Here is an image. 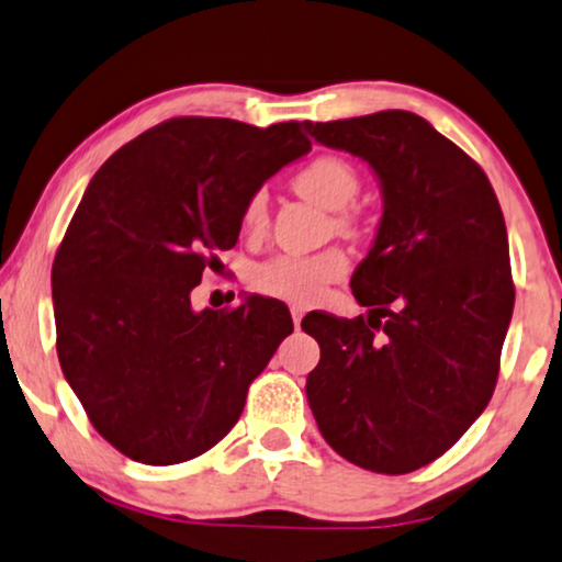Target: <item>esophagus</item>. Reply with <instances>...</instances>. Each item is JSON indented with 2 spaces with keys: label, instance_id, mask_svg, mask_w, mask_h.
Segmentation results:
<instances>
[{
  "label": "esophagus",
  "instance_id": "34e87169",
  "mask_svg": "<svg viewBox=\"0 0 562 562\" xmlns=\"http://www.w3.org/2000/svg\"><path fill=\"white\" fill-rule=\"evenodd\" d=\"M290 313H293V324L301 326V321H303V316H305L303 305H293V308H290Z\"/></svg>",
  "mask_w": 562,
  "mask_h": 562
}]
</instances>
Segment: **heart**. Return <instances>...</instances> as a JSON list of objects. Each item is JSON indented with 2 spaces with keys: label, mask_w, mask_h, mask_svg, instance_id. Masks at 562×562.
I'll return each mask as SVG.
<instances>
[{
  "label": "heart",
  "mask_w": 562,
  "mask_h": 562,
  "mask_svg": "<svg viewBox=\"0 0 562 562\" xmlns=\"http://www.w3.org/2000/svg\"><path fill=\"white\" fill-rule=\"evenodd\" d=\"M293 187L305 200L324 207V211H344L359 192V175L347 159L324 154L305 164L293 177ZM267 192L257 190L249 194L241 226L246 234H261L267 228ZM334 226L339 231H355V218L349 213H336ZM349 259L341 249H326L318 254H280L254 269L251 282L259 293L282 297L293 303H313L324 293L326 285L347 274Z\"/></svg>",
  "instance_id": "b5f03b06"
}]
</instances>
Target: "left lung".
<instances>
[{
    "instance_id": "left-lung-1",
    "label": "left lung",
    "mask_w": 562,
    "mask_h": 562,
    "mask_svg": "<svg viewBox=\"0 0 562 562\" xmlns=\"http://www.w3.org/2000/svg\"><path fill=\"white\" fill-rule=\"evenodd\" d=\"M368 161L383 218L351 293L368 318L308 313L321 347L305 393L344 460L403 475L429 465L488 406L514 311L506 223L485 171L406 110L311 123Z\"/></svg>"
}]
</instances>
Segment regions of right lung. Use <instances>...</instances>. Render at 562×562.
I'll list each match as a JSON object with an SVG mask.
<instances>
[{"label": "right lung", "mask_w": 562, "mask_h": 562, "mask_svg": "<svg viewBox=\"0 0 562 562\" xmlns=\"http://www.w3.org/2000/svg\"><path fill=\"white\" fill-rule=\"evenodd\" d=\"M311 151L303 123L171 117L89 182L50 272L56 349L89 422L125 458L177 465L218 445L288 334L280 301L192 311L251 192Z\"/></svg>", "instance_id": "add662e5"}]
</instances>
